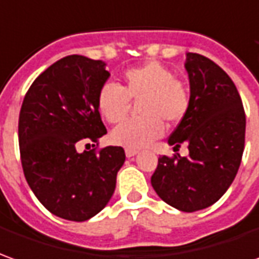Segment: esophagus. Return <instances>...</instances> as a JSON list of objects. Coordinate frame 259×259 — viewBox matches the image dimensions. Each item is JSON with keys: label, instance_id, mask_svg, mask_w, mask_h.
<instances>
[{"label": "esophagus", "instance_id": "1", "mask_svg": "<svg viewBox=\"0 0 259 259\" xmlns=\"http://www.w3.org/2000/svg\"><path fill=\"white\" fill-rule=\"evenodd\" d=\"M137 150H132V149H126V157H133V156H136Z\"/></svg>", "mask_w": 259, "mask_h": 259}]
</instances>
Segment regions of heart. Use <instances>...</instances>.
Returning <instances> with one entry per match:
<instances>
[{
	"instance_id": "obj_1",
	"label": "heart",
	"mask_w": 259,
	"mask_h": 259,
	"mask_svg": "<svg viewBox=\"0 0 259 259\" xmlns=\"http://www.w3.org/2000/svg\"><path fill=\"white\" fill-rule=\"evenodd\" d=\"M122 79V86L105 83L96 98L99 115L109 123L120 122L130 100H140L137 112L142 117L126 120L112 130L110 142L116 146L132 150L146 147L164 133V120L179 123L189 112L186 86L161 63L149 61L126 70Z\"/></svg>"
}]
</instances>
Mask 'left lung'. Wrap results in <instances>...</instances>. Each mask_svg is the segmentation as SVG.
I'll list each match as a JSON object with an SVG mask.
<instances>
[{
    "mask_svg": "<svg viewBox=\"0 0 259 259\" xmlns=\"http://www.w3.org/2000/svg\"><path fill=\"white\" fill-rule=\"evenodd\" d=\"M190 107L168 144L189 156H161L152 176L157 196L184 212L218 201L237 176L245 143V113L231 78L211 59L187 52Z\"/></svg>",
    "mask_w": 259,
    "mask_h": 259,
    "instance_id": "left-lung-1",
    "label": "left lung"
}]
</instances>
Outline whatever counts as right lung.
<instances>
[{"instance_id": "obj_1", "label": "right lung", "mask_w": 259, "mask_h": 259, "mask_svg": "<svg viewBox=\"0 0 259 259\" xmlns=\"http://www.w3.org/2000/svg\"><path fill=\"white\" fill-rule=\"evenodd\" d=\"M106 63L69 55L44 70L26 92L18 122L21 163L42 205L56 217L86 221L112 198L126 154L107 146L79 153L82 140L106 135L96 106Z\"/></svg>"}]
</instances>
